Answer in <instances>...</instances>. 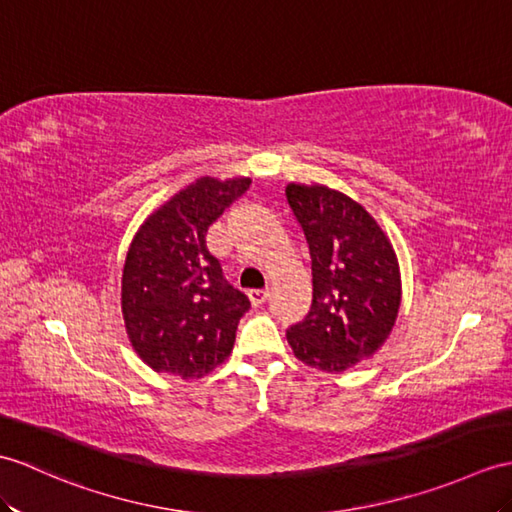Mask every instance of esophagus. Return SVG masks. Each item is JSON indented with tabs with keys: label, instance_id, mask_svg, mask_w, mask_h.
<instances>
[{
	"label": "esophagus",
	"instance_id": "1",
	"mask_svg": "<svg viewBox=\"0 0 512 512\" xmlns=\"http://www.w3.org/2000/svg\"><path fill=\"white\" fill-rule=\"evenodd\" d=\"M248 299H251V303H253L255 307H259V305L266 303L268 292H266V290H251V292H248Z\"/></svg>",
	"mask_w": 512,
	"mask_h": 512
}]
</instances>
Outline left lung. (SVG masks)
Instances as JSON below:
<instances>
[{
  "label": "left lung",
  "mask_w": 512,
  "mask_h": 512,
  "mask_svg": "<svg viewBox=\"0 0 512 512\" xmlns=\"http://www.w3.org/2000/svg\"><path fill=\"white\" fill-rule=\"evenodd\" d=\"M312 257V307L288 329L303 364L342 373L382 347L401 305L392 244L360 202L325 185L285 187Z\"/></svg>",
  "instance_id": "1"
}]
</instances>
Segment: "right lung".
Wrapping results in <instances>:
<instances>
[{
	"label": "right lung",
	"instance_id": "right-lung-1",
	"mask_svg": "<svg viewBox=\"0 0 512 512\" xmlns=\"http://www.w3.org/2000/svg\"><path fill=\"white\" fill-rule=\"evenodd\" d=\"M251 178L202 176L150 213L130 242L122 275L128 338L150 368L202 377L229 358L248 296L224 279L205 235Z\"/></svg>",
	"mask_w": 512,
	"mask_h": 512
}]
</instances>
